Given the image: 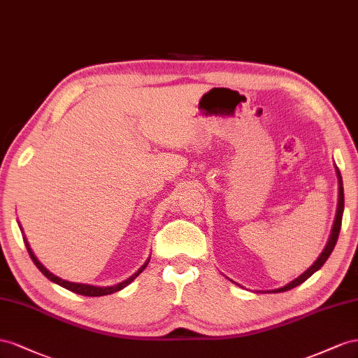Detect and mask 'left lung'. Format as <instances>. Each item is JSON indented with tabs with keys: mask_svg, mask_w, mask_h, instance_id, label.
Returning a JSON list of instances; mask_svg holds the SVG:
<instances>
[{
	"mask_svg": "<svg viewBox=\"0 0 358 358\" xmlns=\"http://www.w3.org/2000/svg\"><path fill=\"white\" fill-rule=\"evenodd\" d=\"M336 172H338V178H339V203H338V213H336V220H334L333 229H331V236H330L329 243H327V246H325L324 252L320 255V258L313 262L312 267L306 270V271L300 275V278H297L295 280H292L291 283H288L287 287L279 288V289H273V291H268V292H285V291H289V289H292V288H295V287H299L300 283H303L304 280H308L315 271H318V270L322 267V265H324V262H325L327 259H329V257L331 255V252H333V249H334V246H336V241H338L339 232H341V227H342V214H343V206H345L342 177H341V172H339L338 168H336Z\"/></svg>",
	"mask_w": 358,
	"mask_h": 358,
	"instance_id": "obj_1",
	"label": "left lung"
}]
</instances>
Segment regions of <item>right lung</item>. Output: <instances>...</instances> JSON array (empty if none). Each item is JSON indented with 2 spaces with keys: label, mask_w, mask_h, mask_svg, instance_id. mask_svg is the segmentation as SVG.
<instances>
[{
  "label": "right lung",
  "mask_w": 358,
  "mask_h": 358,
  "mask_svg": "<svg viewBox=\"0 0 358 358\" xmlns=\"http://www.w3.org/2000/svg\"><path fill=\"white\" fill-rule=\"evenodd\" d=\"M27 249H28V253H29V257H31V259H33V262L36 264V267L42 271L46 278L49 279V280H52V282H55L57 285H59V287H63V288H66V289H69V291H71V292H76V294H80V295H85V297H100V295H109V294H114V292H117V291H120V289H122L124 287H127V285L131 282V280H135L138 275L144 271V268L147 267V264H148V261L142 265V267L131 275V278H129L127 280H124V282H121V283H118V285H115V287H93V285H85V283H73V282H67V280H63V279H59V278H57V275H54L50 271H48L42 264H40L38 261H37V258L34 257V253L31 252V249H29V246H28V243H27Z\"/></svg>",
  "instance_id": "right-lung-1"
}]
</instances>
